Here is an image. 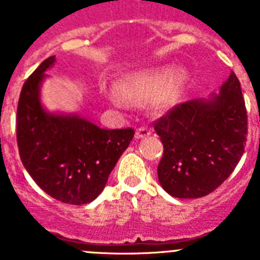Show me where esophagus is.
I'll return each instance as SVG.
<instances>
[{
    "label": "esophagus",
    "instance_id": "34e87169",
    "mask_svg": "<svg viewBox=\"0 0 260 260\" xmlns=\"http://www.w3.org/2000/svg\"><path fill=\"white\" fill-rule=\"evenodd\" d=\"M151 135V130L148 127H139L137 130V133H135V138L137 139H143V138H147L150 137Z\"/></svg>",
    "mask_w": 260,
    "mask_h": 260
}]
</instances>
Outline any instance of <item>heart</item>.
<instances>
[{"label": "heart", "instance_id": "heart-1", "mask_svg": "<svg viewBox=\"0 0 260 260\" xmlns=\"http://www.w3.org/2000/svg\"><path fill=\"white\" fill-rule=\"evenodd\" d=\"M189 82V71L183 66L177 68H156L137 71L121 78L117 91L112 89L108 96L118 107L125 105V100L142 102L155 98L158 109H171L180 102Z\"/></svg>", "mask_w": 260, "mask_h": 260}]
</instances>
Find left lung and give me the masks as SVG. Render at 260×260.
I'll return each instance as SVG.
<instances>
[{
  "mask_svg": "<svg viewBox=\"0 0 260 260\" xmlns=\"http://www.w3.org/2000/svg\"><path fill=\"white\" fill-rule=\"evenodd\" d=\"M164 144L158 182L174 198H201L217 189L245 152L247 113L233 71L207 99L177 105L155 123Z\"/></svg>",
  "mask_w": 260,
  "mask_h": 260,
  "instance_id": "8db88e82",
  "label": "left lung"
}]
</instances>
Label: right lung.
Masks as SVG:
<instances>
[{"instance_id": "1", "label": "right lung", "mask_w": 260, "mask_h": 260, "mask_svg": "<svg viewBox=\"0 0 260 260\" xmlns=\"http://www.w3.org/2000/svg\"><path fill=\"white\" fill-rule=\"evenodd\" d=\"M50 56L23 84L17 110V141L23 165L40 189L69 204L92 202L134 137L133 128L107 130L77 113L48 112L41 104Z\"/></svg>"}]
</instances>
